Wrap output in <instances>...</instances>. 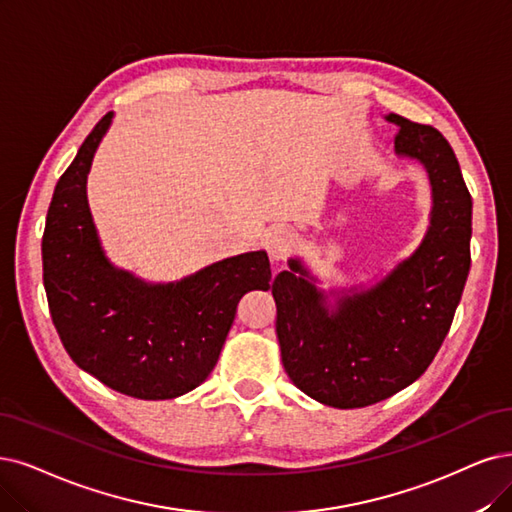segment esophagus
<instances>
[{
    "mask_svg": "<svg viewBox=\"0 0 512 512\" xmlns=\"http://www.w3.org/2000/svg\"><path fill=\"white\" fill-rule=\"evenodd\" d=\"M295 246V236L289 227H274V230L266 238V249L272 259L282 261L287 259Z\"/></svg>",
    "mask_w": 512,
    "mask_h": 512,
    "instance_id": "obj_1",
    "label": "esophagus"
}]
</instances>
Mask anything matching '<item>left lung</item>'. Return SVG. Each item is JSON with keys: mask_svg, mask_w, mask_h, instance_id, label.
Listing matches in <instances>:
<instances>
[{"mask_svg": "<svg viewBox=\"0 0 512 512\" xmlns=\"http://www.w3.org/2000/svg\"><path fill=\"white\" fill-rule=\"evenodd\" d=\"M388 120L399 126L396 154L418 158L432 183L420 249L331 314L295 259L272 285L282 365L299 390L337 409L380 403L418 380L445 342L470 270L472 198L456 154L437 128L396 113Z\"/></svg>", "mask_w": 512, "mask_h": 512, "instance_id": "8db88e82", "label": "left lung"}]
</instances>
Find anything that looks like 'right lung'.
<instances>
[{
    "label": "right lung",
    "instance_id": "right-lung-1",
    "mask_svg": "<svg viewBox=\"0 0 512 512\" xmlns=\"http://www.w3.org/2000/svg\"><path fill=\"white\" fill-rule=\"evenodd\" d=\"M109 122L111 111L54 187L42 238L48 308L75 365L135 399H175L215 369L240 297L270 289V259L244 253L156 287L113 270L86 200L88 170Z\"/></svg>",
    "mask_w": 512,
    "mask_h": 512
}]
</instances>
